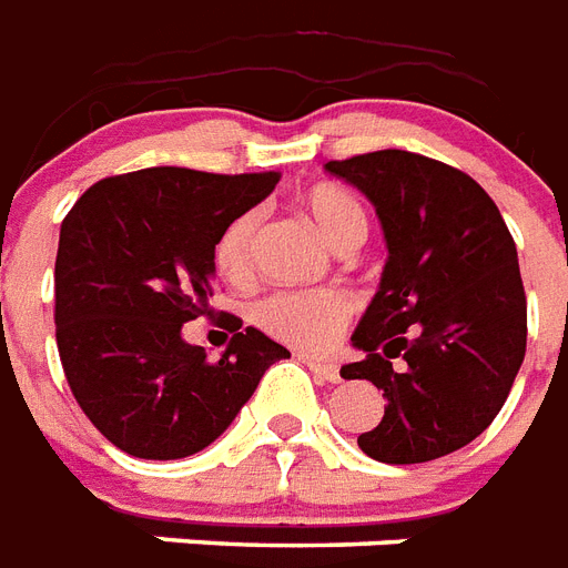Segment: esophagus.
Returning <instances> with one entry per match:
<instances>
[{"label":"esophagus","mask_w":568,"mask_h":568,"mask_svg":"<svg viewBox=\"0 0 568 568\" xmlns=\"http://www.w3.org/2000/svg\"><path fill=\"white\" fill-rule=\"evenodd\" d=\"M303 363L310 365V372L324 379V383H342V372H338L336 363H327V359H318V356H306Z\"/></svg>","instance_id":"1"}]
</instances>
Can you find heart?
Wrapping results in <instances>:
<instances>
[{
	"label": "heart",
	"instance_id": "obj_1",
	"mask_svg": "<svg viewBox=\"0 0 568 568\" xmlns=\"http://www.w3.org/2000/svg\"><path fill=\"white\" fill-rule=\"evenodd\" d=\"M303 212L336 250L363 241L368 232L365 205L338 185H315L301 196ZM256 212L239 214L214 244V265L226 280L241 283L253 274L256 247ZM351 318V301L336 288H285L262 297L253 306V321L283 345L321 351L338 336Z\"/></svg>",
	"mask_w": 568,
	"mask_h": 568
}]
</instances>
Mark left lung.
I'll return each mask as SVG.
<instances>
[{"instance_id":"8db88e82","label":"left lung","mask_w":568,"mask_h":568,"mask_svg":"<svg viewBox=\"0 0 568 568\" xmlns=\"http://www.w3.org/2000/svg\"><path fill=\"white\" fill-rule=\"evenodd\" d=\"M324 171L372 200L388 247L351 336L365 359L342 368L386 397L356 442L392 466L454 454L501 413L525 359L528 303L510 230L471 176L427 155L379 150ZM397 355L404 369L390 368Z\"/></svg>"}]
</instances>
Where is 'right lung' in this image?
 Wrapping results in <instances>:
<instances>
[{
    "label": "right lung",
    "mask_w": 568,
    "mask_h": 568,
    "mask_svg": "<svg viewBox=\"0 0 568 568\" xmlns=\"http://www.w3.org/2000/svg\"><path fill=\"white\" fill-rule=\"evenodd\" d=\"M276 182L146 168L91 185L61 223L58 354L84 415L120 450L182 459L209 448L262 374L292 356L256 327L235 333L217 363L182 338L209 310L221 232Z\"/></svg>",
    "instance_id": "right-lung-1"
}]
</instances>
